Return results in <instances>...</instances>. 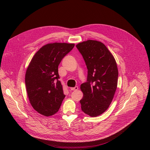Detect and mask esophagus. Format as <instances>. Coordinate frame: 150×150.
<instances>
[{"mask_svg": "<svg viewBox=\"0 0 150 150\" xmlns=\"http://www.w3.org/2000/svg\"><path fill=\"white\" fill-rule=\"evenodd\" d=\"M70 89L71 90V91H77V90L79 89V87L77 86H76L74 87H71Z\"/></svg>", "mask_w": 150, "mask_h": 150, "instance_id": "34e87169", "label": "esophagus"}]
</instances>
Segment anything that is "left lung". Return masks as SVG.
I'll return each mask as SVG.
<instances>
[{"mask_svg":"<svg viewBox=\"0 0 150 150\" xmlns=\"http://www.w3.org/2000/svg\"><path fill=\"white\" fill-rule=\"evenodd\" d=\"M87 68V82L80 85L83 93L81 110L92 117L99 116L110 105L117 85L118 70L115 59L104 44L96 40L79 43Z\"/></svg>","mask_w":150,"mask_h":150,"instance_id":"1","label":"left lung"}]
</instances>
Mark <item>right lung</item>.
Wrapping results in <instances>:
<instances>
[{
	"label": "right lung",
	"instance_id": "right-lung-1",
	"mask_svg": "<svg viewBox=\"0 0 150 150\" xmlns=\"http://www.w3.org/2000/svg\"><path fill=\"white\" fill-rule=\"evenodd\" d=\"M74 44L54 42L42 46L34 55L25 74L28 96L33 108L50 116L57 113L65 98L58 67Z\"/></svg>",
	"mask_w": 150,
	"mask_h": 150
}]
</instances>
